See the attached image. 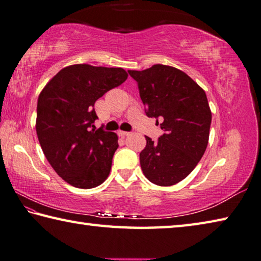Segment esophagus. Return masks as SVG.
Instances as JSON below:
<instances>
[{"instance_id":"1","label":"esophagus","mask_w":261,"mask_h":261,"mask_svg":"<svg viewBox=\"0 0 261 261\" xmlns=\"http://www.w3.org/2000/svg\"><path fill=\"white\" fill-rule=\"evenodd\" d=\"M118 135L120 136V138H126V136L130 135V133H129V132H123V130H119V132H118Z\"/></svg>"}]
</instances>
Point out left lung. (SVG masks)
I'll return each instance as SVG.
<instances>
[{
	"label": "left lung",
	"instance_id": "8db88e82",
	"mask_svg": "<svg viewBox=\"0 0 261 261\" xmlns=\"http://www.w3.org/2000/svg\"><path fill=\"white\" fill-rule=\"evenodd\" d=\"M128 73L138 81L147 116L163 120L158 142L145 136L147 145L140 153L143 174L157 186L179 184L197 166L207 147L212 113L206 94L173 66L156 64Z\"/></svg>",
	"mask_w": 261,
	"mask_h": 261
}]
</instances>
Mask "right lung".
<instances>
[{"mask_svg": "<svg viewBox=\"0 0 261 261\" xmlns=\"http://www.w3.org/2000/svg\"><path fill=\"white\" fill-rule=\"evenodd\" d=\"M121 67L75 64L62 68L41 91L36 134L55 172L75 188H95L108 179L118 135L93 129L96 100L127 79Z\"/></svg>", "mask_w": 261, "mask_h": 261, "instance_id": "obj_1", "label": "right lung"}]
</instances>
